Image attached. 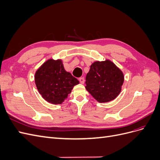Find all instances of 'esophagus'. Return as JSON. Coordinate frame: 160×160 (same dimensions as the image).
I'll return each instance as SVG.
<instances>
[{
  "label": "esophagus",
  "mask_w": 160,
  "mask_h": 160,
  "mask_svg": "<svg viewBox=\"0 0 160 160\" xmlns=\"http://www.w3.org/2000/svg\"><path fill=\"white\" fill-rule=\"evenodd\" d=\"M79 81H80V83L81 84H83L84 82H85V79L83 78V77H80V78H79Z\"/></svg>",
  "instance_id": "esophagus-1"
}]
</instances>
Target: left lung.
Masks as SVG:
<instances>
[{
	"label": "left lung",
	"mask_w": 160,
	"mask_h": 160,
	"mask_svg": "<svg viewBox=\"0 0 160 160\" xmlns=\"http://www.w3.org/2000/svg\"><path fill=\"white\" fill-rule=\"evenodd\" d=\"M124 82L122 71L109 59L96 61L86 76L85 89L99 103H107L119 95Z\"/></svg>",
	"instance_id": "1"
}]
</instances>
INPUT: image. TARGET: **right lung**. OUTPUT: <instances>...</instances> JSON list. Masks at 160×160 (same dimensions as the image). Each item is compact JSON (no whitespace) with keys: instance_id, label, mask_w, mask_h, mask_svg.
<instances>
[{"instance_id":"right-lung-1","label":"right lung","mask_w":160,"mask_h":160,"mask_svg":"<svg viewBox=\"0 0 160 160\" xmlns=\"http://www.w3.org/2000/svg\"><path fill=\"white\" fill-rule=\"evenodd\" d=\"M37 88L42 98L54 105L61 104L68 98L72 88L79 83L65 71L60 59H49L43 62L35 74Z\"/></svg>"}]
</instances>
